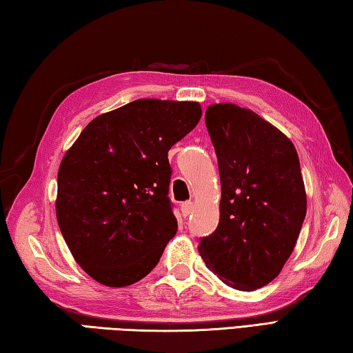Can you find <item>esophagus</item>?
I'll return each instance as SVG.
<instances>
[{
    "label": "esophagus",
    "mask_w": 353,
    "mask_h": 353,
    "mask_svg": "<svg viewBox=\"0 0 353 353\" xmlns=\"http://www.w3.org/2000/svg\"><path fill=\"white\" fill-rule=\"evenodd\" d=\"M181 211H182V216L183 217H188L190 214L194 211V203L192 202H185L182 206H181Z\"/></svg>",
    "instance_id": "1"
}]
</instances>
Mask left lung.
Returning a JSON list of instances; mask_svg holds the SVG:
<instances>
[{
	"instance_id": "8db88e82",
	"label": "left lung",
	"mask_w": 353,
	"mask_h": 353,
	"mask_svg": "<svg viewBox=\"0 0 353 353\" xmlns=\"http://www.w3.org/2000/svg\"><path fill=\"white\" fill-rule=\"evenodd\" d=\"M222 200L216 231L200 239L203 261L225 285L254 291L291 257L306 217L294 143L263 117L234 103L206 108Z\"/></svg>"
}]
</instances>
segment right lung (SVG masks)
Listing matches in <instances>:
<instances>
[{"label": "right lung", "mask_w": 353, "mask_h": 353, "mask_svg": "<svg viewBox=\"0 0 353 353\" xmlns=\"http://www.w3.org/2000/svg\"><path fill=\"white\" fill-rule=\"evenodd\" d=\"M200 116L197 102L137 99L94 117L62 159L59 230L76 263L101 285L142 280L176 236L168 151Z\"/></svg>", "instance_id": "add662e5"}]
</instances>
